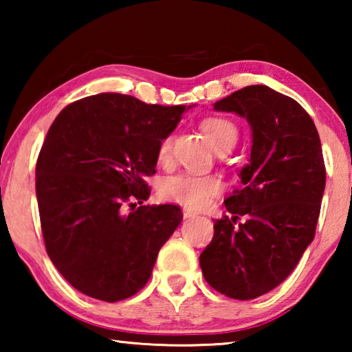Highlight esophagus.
I'll use <instances>...</instances> for the list:
<instances>
[{
  "instance_id": "1",
  "label": "esophagus",
  "mask_w": 352,
  "mask_h": 352,
  "mask_svg": "<svg viewBox=\"0 0 352 352\" xmlns=\"http://www.w3.org/2000/svg\"><path fill=\"white\" fill-rule=\"evenodd\" d=\"M183 217L184 219H194V217H197V214H195L192 210H189V208H183Z\"/></svg>"
}]
</instances>
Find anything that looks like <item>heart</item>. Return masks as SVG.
Masks as SVG:
<instances>
[{
  "label": "heart",
  "mask_w": 352,
  "mask_h": 352,
  "mask_svg": "<svg viewBox=\"0 0 352 352\" xmlns=\"http://www.w3.org/2000/svg\"><path fill=\"white\" fill-rule=\"evenodd\" d=\"M201 129L216 151L222 147L233 148L239 136L236 124L226 118H208L201 122ZM172 141H174L172 135L164 136L160 141L158 160L163 164L170 162ZM220 189H222V182L216 175L192 174V172L168 177L160 188L163 197L178 201L188 208H194V210L206 206L214 195L220 192Z\"/></svg>",
  "instance_id": "1"
}]
</instances>
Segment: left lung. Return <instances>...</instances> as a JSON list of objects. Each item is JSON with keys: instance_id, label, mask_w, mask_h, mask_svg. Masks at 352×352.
Here are the masks:
<instances>
[{"instance_id": "obj_1", "label": "left lung", "mask_w": 352, "mask_h": 352, "mask_svg": "<svg viewBox=\"0 0 352 352\" xmlns=\"http://www.w3.org/2000/svg\"><path fill=\"white\" fill-rule=\"evenodd\" d=\"M252 129L241 188L225 200L231 217L214 222L200 254L206 283L234 300H253L281 284L311 245L326 169L317 127L307 111L267 85H250L214 104ZM248 220L236 226V219Z\"/></svg>"}]
</instances>
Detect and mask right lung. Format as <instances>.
I'll list each match as a JSON object with an SVG mask.
<instances>
[{
    "instance_id": "1",
    "label": "right lung",
    "mask_w": 352,
    "mask_h": 352,
    "mask_svg": "<svg viewBox=\"0 0 352 352\" xmlns=\"http://www.w3.org/2000/svg\"><path fill=\"white\" fill-rule=\"evenodd\" d=\"M188 109L100 93L65 107L47 130L35 168L41 231L52 264L82 294L121 301L151 278L183 214L142 205L146 178Z\"/></svg>"
}]
</instances>
